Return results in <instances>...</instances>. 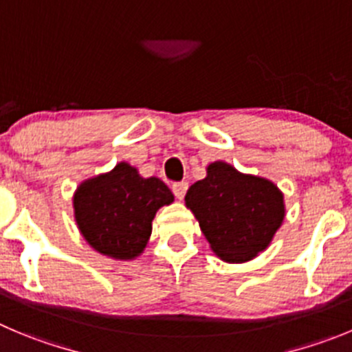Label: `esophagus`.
<instances>
[{
	"instance_id": "esophagus-1",
	"label": "esophagus",
	"mask_w": 352,
	"mask_h": 352,
	"mask_svg": "<svg viewBox=\"0 0 352 352\" xmlns=\"http://www.w3.org/2000/svg\"><path fill=\"white\" fill-rule=\"evenodd\" d=\"M187 187H189V184H187V182H175V184H172V191H173V195H175L177 199H182L184 196H186Z\"/></svg>"
}]
</instances>
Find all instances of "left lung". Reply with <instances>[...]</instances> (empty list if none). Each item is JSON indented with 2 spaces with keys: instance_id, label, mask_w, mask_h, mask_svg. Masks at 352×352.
Returning <instances> with one entry per match:
<instances>
[{
  "instance_id": "obj_1",
  "label": "left lung",
  "mask_w": 352,
  "mask_h": 352,
  "mask_svg": "<svg viewBox=\"0 0 352 352\" xmlns=\"http://www.w3.org/2000/svg\"><path fill=\"white\" fill-rule=\"evenodd\" d=\"M186 206L215 255L232 264L265 250L285 219L283 195L271 180L239 173L224 161L208 165L205 179L189 187Z\"/></svg>"
}]
</instances>
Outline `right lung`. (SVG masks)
I'll use <instances>...</instances> for the list:
<instances>
[{
	"label": "right lung",
	"mask_w": 352,
	"mask_h": 352,
	"mask_svg": "<svg viewBox=\"0 0 352 352\" xmlns=\"http://www.w3.org/2000/svg\"><path fill=\"white\" fill-rule=\"evenodd\" d=\"M173 195L163 180L144 179L128 163L88 179L74 195V217L88 245L102 255L128 261L146 248L153 219Z\"/></svg>",
	"instance_id": "obj_1"
}]
</instances>
